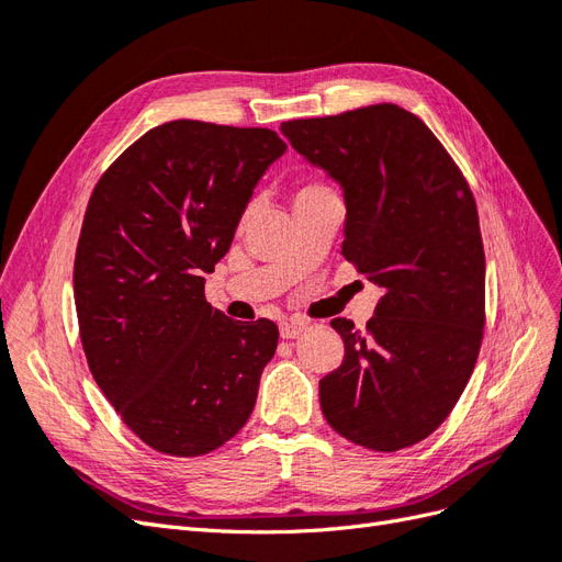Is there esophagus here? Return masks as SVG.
Listing matches in <instances>:
<instances>
[{
	"mask_svg": "<svg viewBox=\"0 0 562 562\" xmlns=\"http://www.w3.org/2000/svg\"><path fill=\"white\" fill-rule=\"evenodd\" d=\"M304 330H307V323H297V321H283L279 326V333H281L283 339H295Z\"/></svg>",
	"mask_w": 562,
	"mask_h": 562,
	"instance_id": "obj_1",
	"label": "esophagus"
}]
</instances>
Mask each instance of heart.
<instances>
[{"instance_id": "heart-1", "label": "heart", "mask_w": 562, "mask_h": 562, "mask_svg": "<svg viewBox=\"0 0 562 562\" xmlns=\"http://www.w3.org/2000/svg\"><path fill=\"white\" fill-rule=\"evenodd\" d=\"M321 192H326V190H323V187H318V184H304V187H300V190H297V196H295V201H297V199H302V196L321 194Z\"/></svg>"}]
</instances>
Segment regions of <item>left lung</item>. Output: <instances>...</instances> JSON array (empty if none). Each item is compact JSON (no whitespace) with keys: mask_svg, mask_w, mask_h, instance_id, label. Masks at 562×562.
<instances>
[{"mask_svg":"<svg viewBox=\"0 0 562 562\" xmlns=\"http://www.w3.org/2000/svg\"><path fill=\"white\" fill-rule=\"evenodd\" d=\"M281 133L342 190V255L382 291L366 330L330 323L345 361L318 382L323 417L356 446H415L450 415L479 359L485 252L473 194L429 126L398 105L295 119Z\"/></svg>","mask_w":562,"mask_h":562,"instance_id":"1","label":"left lung"}]
</instances>
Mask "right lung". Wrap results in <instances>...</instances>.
<instances>
[{"label":"right lung","mask_w":562,"mask_h":562,"mask_svg":"<svg viewBox=\"0 0 562 562\" xmlns=\"http://www.w3.org/2000/svg\"><path fill=\"white\" fill-rule=\"evenodd\" d=\"M285 143L269 128L178 119L147 131L100 178L75 258L93 380L143 443L196 457L248 422L274 321H232L203 297L250 196Z\"/></svg>","instance_id":"right-lung-1"}]
</instances>
